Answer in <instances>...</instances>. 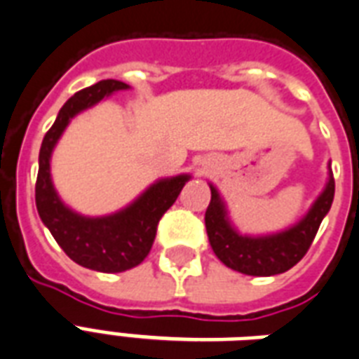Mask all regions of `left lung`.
Wrapping results in <instances>:
<instances>
[{
  "label": "left lung",
  "mask_w": 359,
  "mask_h": 359,
  "mask_svg": "<svg viewBox=\"0 0 359 359\" xmlns=\"http://www.w3.org/2000/svg\"><path fill=\"white\" fill-rule=\"evenodd\" d=\"M335 198V179L329 171V180L320 198L310 207L302 220L285 232L272 236H241L233 230L226 217L224 201L217 188L211 187V201L205 211V228L209 243L220 262L247 276H276L287 272L306 255L312 245L323 217L329 213Z\"/></svg>",
  "instance_id": "obj_1"
}]
</instances>
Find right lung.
I'll return each mask as SVG.
<instances>
[{"label":"right lung","instance_id":"obj_1","mask_svg":"<svg viewBox=\"0 0 359 359\" xmlns=\"http://www.w3.org/2000/svg\"><path fill=\"white\" fill-rule=\"evenodd\" d=\"M129 89L118 79H102L81 89L60 108L57 119L45 133L39 150V171L36 180V207L53 238L72 261L97 272L116 274L139 266L152 249L159 219L179 198L190 175L161 179L148 188L139 200L108 217H81L60 201L51 180L53 148L70 119L85 108H91L114 91Z\"/></svg>","mask_w":359,"mask_h":359}]
</instances>
